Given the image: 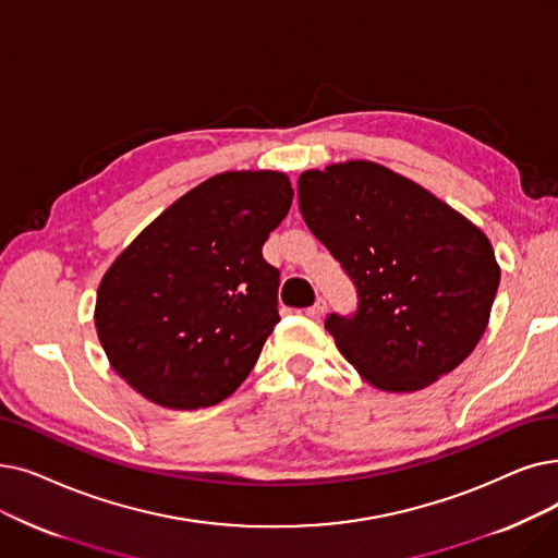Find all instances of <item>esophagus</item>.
Masks as SVG:
<instances>
[{"mask_svg":"<svg viewBox=\"0 0 558 558\" xmlns=\"http://www.w3.org/2000/svg\"><path fill=\"white\" fill-rule=\"evenodd\" d=\"M324 312H326V299H317V303H314L312 307H307V317L322 319Z\"/></svg>","mask_w":558,"mask_h":558,"instance_id":"obj_1","label":"esophagus"}]
</instances>
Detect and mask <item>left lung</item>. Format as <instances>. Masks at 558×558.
<instances>
[{
  "label": "left lung",
  "mask_w": 558,
  "mask_h": 558,
  "mask_svg": "<svg viewBox=\"0 0 558 558\" xmlns=\"http://www.w3.org/2000/svg\"><path fill=\"white\" fill-rule=\"evenodd\" d=\"M299 207L355 287V310L330 312L324 326L362 378L415 392L474 351L499 266L465 216L372 161L305 171Z\"/></svg>",
  "instance_id": "obj_1"
}]
</instances>
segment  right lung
Segmentation results:
<instances>
[{"label":"right lung","mask_w":558,"mask_h":558,"mask_svg":"<svg viewBox=\"0 0 558 558\" xmlns=\"http://www.w3.org/2000/svg\"><path fill=\"white\" fill-rule=\"evenodd\" d=\"M276 171H232L191 189L105 274L95 328L111 367L163 408L221 403L280 322V271L264 241L292 207Z\"/></svg>","instance_id":"right-lung-1"}]
</instances>
